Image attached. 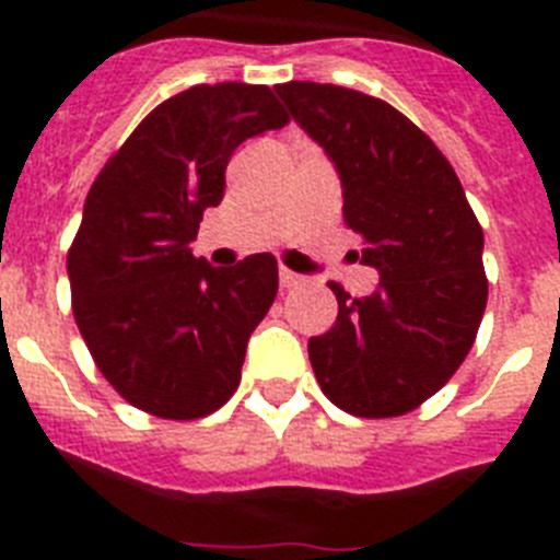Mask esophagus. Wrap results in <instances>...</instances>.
Returning <instances> with one entry per match:
<instances>
[{
	"label": "esophagus",
	"mask_w": 560,
	"mask_h": 560,
	"mask_svg": "<svg viewBox=\"0 0 560 560\" xmlns=\"http://www.w3.org/2000/svg\"><path fill=\"white\" fill-rule=\"evenodd\" d=\"M300 283H303V277L296 275V271L280 269V285H283V289H296Z\"/></svg>",
	"instance_id": "34e87169"
}]
</instances>
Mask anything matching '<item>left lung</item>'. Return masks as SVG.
Segmentation results:
<instances>
[{
  "label": "left lung",
  "mask_w": 560,
  "mask_h": 560,
  "mask_svg": "<svg viewBox=\"0 0 560 560\" xmlns=\"http://www.w3.org/2000/svg\"><path fill=\"white\" fill-rule=\"evenodd\" d=\"M341 179L345 224L378 269L370 296L330 283L339 314L308 341L323 393L359 418H398L463 364L488 303L482 226L440 148L389 103L334 83L275 86Z\"/></svg>",
  "instance_id": "left-lung-1"
}]
</instances>
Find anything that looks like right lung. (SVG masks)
I'll return each mask as SVG.
<instances>
[{"label":"right lung","instance_id":"obj_1","mask_svg":"<svg viewBox=\"0 0 560 560\" xmlns=\"http://www.w3.org/2000/svg\"><path fill=\"white\" fill-rule=\"evenodd\" d=\"M269 86L199 83L153 108L97 173L69 246L72 314L103 378L165 420L215 412L241 384L246 341L277 294L269 252L215 269L192 257L226 162L283 128Z\"/></svg>","mask_w":560,"mask_h":560}]
</instances>
